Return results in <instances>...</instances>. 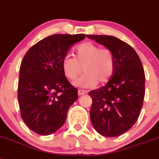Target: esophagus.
Wrapping results in <instances>:
<instances>
[{
  "label": "esophagus",
  "instance_id": "34e87169",
  "mask_svg": "<svg viewBox=\"0 0 159 159\" xmlns=\"http://www.w3.org/2000/svg\"><path fill=\"white\" fill-rule=\"evenodd\" d=\"M78 95L81 96V95H84V94H86L88 93L87 90H78Z\"/></svg>",
  "mask_w": 159,
  "mask_h": 159
}]
</instances>
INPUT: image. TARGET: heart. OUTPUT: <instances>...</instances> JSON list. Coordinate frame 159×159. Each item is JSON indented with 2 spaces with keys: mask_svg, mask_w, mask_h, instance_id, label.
I'll use <instances>...</instances> for the list:
<instances>
[{
  "mask_svg": "<svg viewBox=\"0 0 159 159\" xmlns=\"http://www.w3.org/2000/svg\"><path fill=\"white\" fill-rule=\"evenodd\" d=\"M75 58L69 55L62 60V69L65 77L75 81L83 71V76L75 83L80 87L90 88L107 82L114 74L116 59L112 51L92 42H84L74 49Z\"/></svg>",
  "mask_w": 159,
  "mask_h": 159,
  "instance_id": "b5f03b06",
  "label": "heart"
}]
</instances>
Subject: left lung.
Returning a JSON list of instances; mask_svg holds the SVG:
<instances>
[{
	"instance_id": "left-lung-1",
	"label": "left lung",
	"mask_w": 159,
	"mask_h": 159,
	"mask_svg": "<svg viewBox=\"0 0 159 159\" xmlns=\"http://www.w3.org/2000/svg\"><path fill=\"white\" fill-rule=\"evenodd\" d=\"M90 39L112 51L114 74L104 86L91 90L90 116L96 131L107 137L126 133L137 122L145 97V72L130 45L110 35L87 34Z\"/></svg>"
}]
</instances>
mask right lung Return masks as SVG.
Returning a JSON list of instances; mask_svg holds the SVG:
<instances>
[{
	"label": "right lung",
	"mask_w": 159,
	"mask_h": 159,
	"mask_svg": "<svg viewBox=\"0 0 159 159\" xmlns=\"http://www.w3.org/2000/svg\"><path fill=\"white\" fill-rule=\"evenodd\" d=\"M85 34H57L32 46L22 59L18 98L27 127L40 135H50L63 126L70 106L78 98L62 69V60L70 47Z\"/></svg>",
	"instance_id": "1"
}]
</instances>
